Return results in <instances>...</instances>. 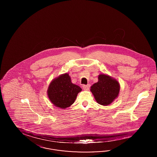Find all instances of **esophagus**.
I'll list each match as a JSON object with an SVG mask.
<instances>
[{
	"mask_svg": "<svg viewBox=\"0 0 157 157\" xmlns=\"http://www.w3.org/2000/svg\"><path fill=\"white\" fill-rule=\"evenodd\" d=\"M82 87H83V90H89V88H90V85H83V86H82Z\"/></svg>",
	"mask_w": 157,
	"mask_h": 157,
	"instance_id": "34e87169",
	"label": "esophagus"
}]
</instances>
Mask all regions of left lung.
Segmentation results:
<instances>
[{
	"label": "left lung",
	"mask_w": 157,
	"mask_h": 157,
	"mask_svg": "<svg viewBox=\"0 0 157 157\" xmlns=\"http://www.w3.org/2000/svg\"><path fill=\"white\" fill-rule=\"evenodd\" d=\"M120 90L119 82L105 74L99 75L98 82L90 87V91L97 102L104 106L111 104L118 97Z\"/></svg>",
	"instance_id": "1"
}]
</instances>
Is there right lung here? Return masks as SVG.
Returning <instances> with one entry per match:
<instances>
[{"label": "right lung", "mask_w": 157, "mask_h": 157, "mask_svg": "<svg viewBox=\"0 0 157 157\" xmlns=\"http://www.w3.org/2000/svg\"><path fill=\"white\" fill-rule=\"evenodd\" d=\"M82 89L71 82L68 74L60 75L50 83L48 95L55 106L65 109L73 104Z\"/></svg>", "instance_id": "obj_1"}]
</instances>
